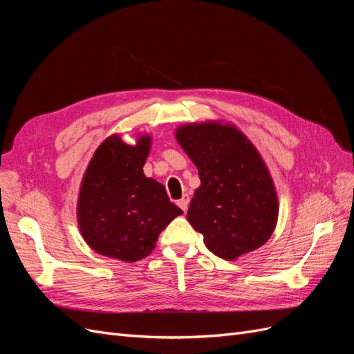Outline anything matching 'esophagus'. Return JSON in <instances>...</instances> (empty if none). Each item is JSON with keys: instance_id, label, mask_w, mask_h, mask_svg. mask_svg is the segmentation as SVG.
Masks as SVG:
<instances>
[{"instance_id": "34e87169", "label": "esophagus", "mask_w": 354, "mask_h": 354, "mask_svg": "<svg viewBox=\"0 0 354 354\" xmlns=\"http://www.w3.org/2000/svg\"><path fill=\"white\" fill-rule=\"evenodd\" d=\"M189 202H190L189 195H183V198H181V199L178 201V207L186 212V211H187V208H189Z\"/></svg>"}]
</instances>
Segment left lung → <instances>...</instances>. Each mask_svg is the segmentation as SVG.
Returning <instances> with one entry per match:
<instances>
[{
	"mask_svg": "<svg viewBox=\"0 0 354 354\" xmlns=\"http://www.w3.org/2000/svg\"><path fill=\"white\" fill-rule=\"evenodd\" d=\"M176 138L199 171L187 220L207 248L234 260L264 245L277 221L272 177L254 145L233 125L180 127Z\"/></svg>",
	"mask_w": 354,
	"mask_h": 354,
	"instance_id": "left-lung-1",
	"label": "left lung"
}]
</instances>
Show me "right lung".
I'll return each mask as SVG.
<instances>
[{"label": "right lung", "instance_id": "add662e5", "mask_svg": "<svg viewBox=\"0 0 354 354\" xmlns=\"http://www.w3.org/2000/svg\"><path fill=\"white\" fill-rule=\"evenodd\" d=\"M151 137L137 145L112 136L97 147L85 171L78 223L82 238L100 255L134 263L152 252L171 220L183 214L165 187L143 174Z\"/></svg>", "mask_w": 354, "mask_h": 354}]
</instances>
